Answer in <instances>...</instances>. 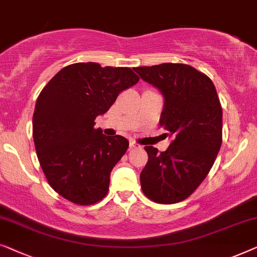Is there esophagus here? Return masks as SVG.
Instances as JSON below:
<instances>
[{
  "label": "esophagus",
  "instance_id": "34e87169",
  "mask_svg": "<svg viewBox=\"0 0 257 257\" xmlns=\"http://www.w3.org/2000/svg\"><path fill=\"white\" fill-rule=\"evenodd\" d=\"M129 146H130V149H135V148H140L139 144H137L136 142H134V141H130Z\"/></svg>",
  "mask_w": 257,
  "mask_h": 257
}]
</instances>
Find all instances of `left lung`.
Instances as JSON below:
<instances>
[{"mask_svg": "<svg viewBox=\"0 0 257 257\" xmlns=\"http://www.w3.org/2000/svg\"><path fill=\"white\" fill-rule=\"evenodd\" d=\"M135 72L163 95L160 123L172 139L162 153L144 148L149 158L141 187L151 200L176 204L193 193L214 164L222 143L221 104L211 79L190 65L165 63Z\"/></svg>", "mask_w": 257, "mask_h": 257, "instance_id": "left-lung-1", "label": "left lung"}]
</instances>
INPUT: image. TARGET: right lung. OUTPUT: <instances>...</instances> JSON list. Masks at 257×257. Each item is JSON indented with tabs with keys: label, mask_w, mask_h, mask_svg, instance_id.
<instances>
[{
	"label": "right lung",
	"mask_w": 257,
	"mask_h": 257,
	"mask_svg": "<svg viewBox=\"0 0 257 257\" xmlns=\"http://www.w3.org/2000/svg\"><path fill=\"white\" fill-rule=\"evenodd\" d=\"M139 80L129 67L77 63L58 72L39 94L32 117L36 153L49 184L65 199L93 205L107 194L111 170L129 142L103 135L94 120Z\"/></svg>",
	"instance_id": "right-lung-1"
}]
</instances>
